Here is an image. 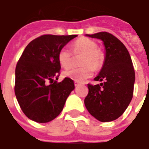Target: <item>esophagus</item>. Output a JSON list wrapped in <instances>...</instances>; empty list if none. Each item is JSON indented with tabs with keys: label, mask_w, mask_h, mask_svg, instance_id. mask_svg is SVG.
Listing matches in <instances>:
<instances>
[{
	"label": "esophagus",
	"mask_w": 149,
	"mask_h": 149,
	"mask_svg": "<svg viewBox=\"0 0 149 149\" xmlns=\"http://www.w3.org/2000/svg\"><path fill=\"white\" fill-rule=\"evenodd\" d=\"M74 84H75V86H76V87H77V86H79V85H80V83H78V82H77V81H75L74 82Z\"/></svg>",
	"instance_id": "1"
}]
</instances>
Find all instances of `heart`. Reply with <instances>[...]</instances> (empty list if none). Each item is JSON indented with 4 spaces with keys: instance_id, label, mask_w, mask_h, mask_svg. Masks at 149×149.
I'll list each match as a JSON object with an SVG mask.
<instances>
[{
    "instance_id": "1",
    "label": "heart",
    "mask_w": 149,
    "mask_h": 149,
    "mask_svg": "<svg viewBox=\"0 0 149 149\" xmlns=\"http://www.w3.org/2000/svg\"><path fill=\"white\" fill-rule=\"evenodd\" d=\"M72 52L76 55L84 54L81 65H84L81 68H72L64 72L67 77L72 79L77 82H82L93 74V68H99L102 65L104 56L98 45L93 40L86 37L79 38L72 45ZM58 61L60 65L65 69H68L72 65V53L67 48H63L58 52Z\"/></svg>"
}]
</instances>
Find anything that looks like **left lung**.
Segmentation results:
<instances>
[{"label":"left lung","instance_id":"8db88e82","mask_svg":"<svg viewBox=\"0 0 149 149\" xmlns=\"http://www.w3.org/2000/svg\"><path fill=\"white\" fill-rule=\"evenodd\" d=\"M103 41L105 57L94 80L100 84H88L84 104L91 115L101 122H109L124 113L133 96L135 71L131 56L124 44L107 32L86 34Z\"/></svg>","mask_w":149,"mask_h":149}]
</instances>
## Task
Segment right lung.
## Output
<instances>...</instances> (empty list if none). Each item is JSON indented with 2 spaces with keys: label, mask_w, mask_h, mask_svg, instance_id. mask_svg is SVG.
I'll list each match as a JSON object with an SVG mask.
<instances>
[{
  "label": "right lung",
  "mask_w": 149,
  "mask_h": 149,
  "mask_svg": "<svg viewBox=\"0 0 149 149\" xmlns=\"http://www.w3.org/2000/svg\"><path fill=\"white\" fill-rule=\"evenodd\" d=\"M77 35H43L24 49L15 71V95L24 115L37 123H47L61 112L75 88L74 82L58 79V52ZM54 81L53 83L52 81Z\"/></svg>",
  "instance_id": "obj_1"
}]
</instances>
